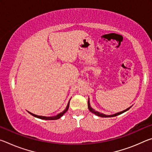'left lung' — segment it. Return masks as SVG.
Instances as JSON below:
<instances>
[{"label":"left lung","mask_w":152,"mask_h":152,"mask_svg":"<svg viewBox=\"0 0 152 152\" xmlns=\"http://www.w3.org/2000/svg\"><path fill=\"white\" fill-rule=\"evenodd\" d=\"M88 109L90 111H91V113H94V114L96 115L97 116H99V117H115V116H117V115H119L120 114H122V113H123L125 111H127V110H128L129 109H130L129 108H128V109H127L125 110H123V111H121V112H119L118 113H116V114H114V115H104V114H102V113H100L99 112L96 111V110H94L93 109H92V108L91 107V105H90V102H89V100L88 101Z\"/></svg>","instance_id":"8db88e82"}]
</instances>
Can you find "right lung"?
Instances as JSON below:
<instances>
[{
	"label": "right lung",
	"mask_w": 152,
	"mask_h": 152,
	"mask_svg": "<svg viewBox=\"0 0 152 152\" xmlns=\"http://www.w3.org/2000/svg\"><path fill=\"white\" fill-rule=\"evenodd\" d=\"M69 104H70V101H69V102H68V106H67L66 109L65 110H64L62 113H60V114H58V115H56V116H54V117H49L39 116V115H35V114H33V113H30V112H29V113H30L31 115H33V116H34V117H37V118H39V119H44V120H56V119H60V118L61 116H63V115L64 114V113L67 112V110H68V108H69Z\"/></svg>",
	"instance_id": "obj_1"
}]
</instances>
